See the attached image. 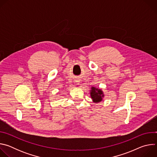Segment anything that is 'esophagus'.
<instances>
[{"label": "esophagus", "instance_id": "1", "mask_svg": "<svg viewBox=\"0 0 157 157\" xmlns=\"http://www.w3.org/2000/svg\"><path fill=\"white\" fill-rule=\"evenodd\" d=\"M79 81H76V83H77V84H79Z\"/></svg>", "mask_w": 157, "mask_h": 157}]
</instances>
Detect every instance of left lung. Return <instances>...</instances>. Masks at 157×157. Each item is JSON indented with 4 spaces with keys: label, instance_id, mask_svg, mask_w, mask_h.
I'll return each instance as SVG.
<instances>
[{
    "label": "left lung",
    "instance_id": "left-lung-1",
    "mask_svg": "<svg viewBox=\"0 0 157 157\" xmlns=\"http://www.w3.org/2000/svg\"><path fill=\"white\" fill-rule=\"evenodd\" d=\"M91 98L93 99V101L95 103H98L102 101V98L104 96V94L101 89L96 88L95 87H92L90 91Z\"/></svg>",
    "mask_w": 157,
    "mask_h": 157
}]
</instances>
